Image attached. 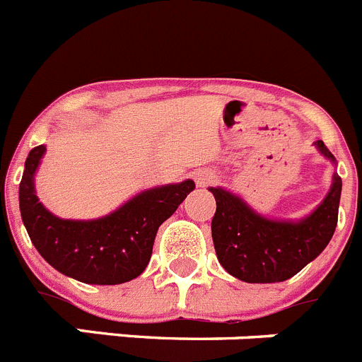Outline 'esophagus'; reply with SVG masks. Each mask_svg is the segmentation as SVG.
I'll use <instances>...</instances> for the list:
<instances>
[{
  "label": "esophagus",
  "instance_id": "esophagus-1",
  "mask_svg": "<svg viewBox=\"0 0 362 362\" xmlns=\"http://www.w3.org/2000/svg\"><path fill=\"white\" fill-rule=\"evenodd\" d=\"M194 181H196V185L199 188L210 187V185H214L217 181V174L214 170H210V168H201V170H197L194 174Z\"/></svg>",
  "mask_w": 362,
  "mask_h": 362
}]
</instances>
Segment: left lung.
<instances>
[{"label":"left lung","instance_id":"1","mask_svg":"<svg viewBox=\"0 0 362 362\" xmlns=\"http://www.w3.org/2000/svg\"><path fill=\"white\" fill-rule=\"evenodd\" d=\"M315 146L335 163L325 143L315 141ZM341 188L343 181L334 174L330 192L310 216L277 221L252 210L232 192L210 187L217 204L212 239L221 267L245 283H281L293 277L330 243L337 226Z\"/></svg>","mask_w":362,"mask_h":362}]
</instances>
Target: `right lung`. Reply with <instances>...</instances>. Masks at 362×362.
I'll list each match as a JSON object with an SVG mask.
<instances>
[{"mask_svg": "<svg viewBox=\"0 0 362 362\" xmlns=\"http://www.w3.org/2000/svg\"><path fill=\"white\" fill-rule=\"evenodd\" d=\"M45 150V145L30 150L19 183L21 219L41 257L86 284H121L141 276L158 228L196 188L194 181L148 188L99 219H62L45 209L34 188Z\"/></svg>", "mask_w": 362, "mask_h": 362, "instance_id": "right-lung-1", "label": "right lung"}]
</instances>
